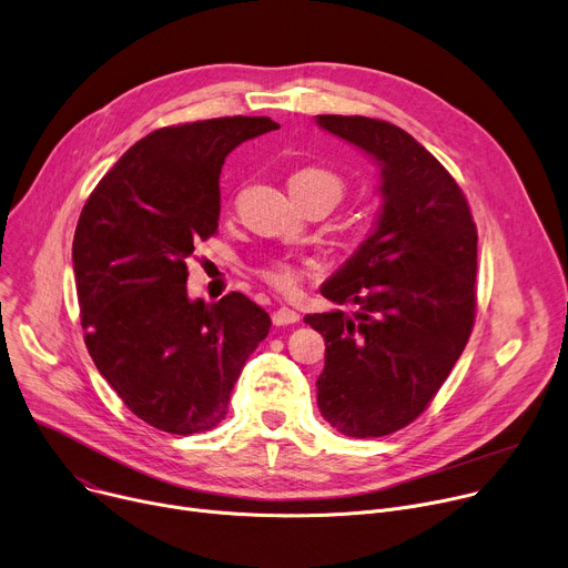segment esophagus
Here are the masks:
<instances>
[{"instance_id":"34e87169","label":"esophagus","mask_w":568,"mask_h":568,"mask_svg":"<svg viewBox=\"0 0 568 568\" xmlns=\"http://www.w3.org/2000/svg\"><path fill=\"white\" fill-rule=\"evenodd\" d=\"M272 320H274L276 326H287V324H296V322H298V313L283 306V308H278V311L272 315Z\"/></svg>"}]
</instances>
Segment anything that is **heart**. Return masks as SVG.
Wrapping results in <instances>:
<instances>
[{
  "label": "heart",
  "instance_id": "b5f03b06",
  "mask_svg": "<svg viewBox=\"0 0 568 568\" xmlns=\"http://www.w3.org/2000/svg\"><path fill=\"white\" fill-rule=\"evenodd\" d=\"M290 189H322V192H328L335 201L343 199L345 192V184L339 180L335 173L326 171V169H301L290 178ZM315 270V262H304V267H298L296 262L287 260V257H272L262 264L257 270L260 278L272 285L276 292L283 294H294L298 290L301 276L304 272H313Z\"/></svg>",
  "mask_w": 568,
  "mask_h": 568
}]
</instances>
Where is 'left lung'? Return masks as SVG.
Returning <instances> with one entry per match:
<instances>
[{"label":"left lung","mask_w":568,"mask_h":568,"mask_svg":"<svg viewBox=\"0 0 568 568\" xmlns=\"http://www.w3.org/2000/svg\"><path fill=\"white\" fill-rule=\"evenodd\" d=\"M382 166V214L322 294L343 311L306 315L326 343L324 420L354 438L388 436L429 406L459 361L477 311V225L457 180L402 128L317 116Z\"/></svg>","instance_id":"1"}]
</instances>
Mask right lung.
<instances>
[{"mask_svg": "<svg viewBox=\"0 0 568 568\" xmlns=\"http://www.w3.org/2000/svg\"><path fill=\"white\" fill-rule=\"evenodd\" d=\"M278 130L225 116L150 132L89 196L72 240L87 349L123 404L160 432L214 429L272 320L242 292L186 296V262L219 229L231 150Z\"/></svg>", "mask_w": 568, "mask_h": 568, "instance_id": "1", "label": "right lung"}]
</instances>
